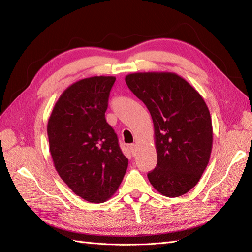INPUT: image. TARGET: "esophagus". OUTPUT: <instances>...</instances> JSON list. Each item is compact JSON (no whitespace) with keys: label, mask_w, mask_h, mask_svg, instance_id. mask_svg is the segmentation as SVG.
<instances>
[{"label":"esophagus","mask_w":252,"mask_h":252,"mask_svg":"<svg viewBox=\"0 0 252 252\" xmlns=\"http://www.w3.org/2000/svg\"><path fill=\"white\" fill-rule=\"evenodd\" d=\"M129 148H130V151H131L133 156H134L135 151H136V145H135V144H131V145H129Z\"/></svg>","instance_id":"esophagus-1"}]
</instances>
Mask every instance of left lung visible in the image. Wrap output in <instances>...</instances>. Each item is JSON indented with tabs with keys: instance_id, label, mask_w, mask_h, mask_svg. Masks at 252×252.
<instances>
[{
	"instance_id": "8db88e82",
	"label": "left lung",
	"mask_w": 252,
	"mask_h": 252,
	"mask_svg": "<svg viewBox=\"0 0 252 252\" xmlns=\"http://www.w3.org/2000/svg\"><path fill=\"white\" fill-rule=\"evenodd\" d=\"M126 82L154 122L157 167L147 174L149 182L163 196L186 194L199 182L212 151L206 101L174 72H134L126 76Z\"/></svg>"
}]
</instances>
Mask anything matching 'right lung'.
Returning <instances> with one entry per match:
<instances>
[{
	"label": "right lung",
	"instance_id": "right-lung-1",
	"mask_svg": "<svg viewBox=\"0 0 252 252\" xmlns=\"http://www.w3.org/2000/svg\"><path fill=\"white\" fill-rule=\"evenodd\" d=\"M115 81V77L95 76L69 85L47 122L57 173L74 194L89 202H105L114 196L129 163L105 119Z\"/></svg>",
	"mask_w": 252,
	"mask_h": 252
}]
</instances>
